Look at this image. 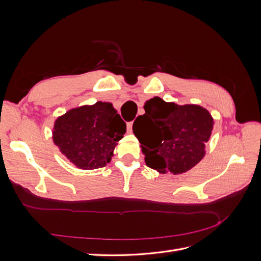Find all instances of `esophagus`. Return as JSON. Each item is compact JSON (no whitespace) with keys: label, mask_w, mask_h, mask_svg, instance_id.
I'll return each mask as SVG.
<instances>
[{"label":"esophagus","mask_w":261,"mask_h":261,"mask_svg":"<svg viewBox=\"0 0 261 261\" xmlns=\"http://www.w3.org/2000/svg\"><path fill=\"white\" fill-rule=\"evenodd\" d=\"M127 132H128V133H132V132H133V122H130V123L127 124Z\"/></svg>","instance_id":"obj_1"}]
</instances>
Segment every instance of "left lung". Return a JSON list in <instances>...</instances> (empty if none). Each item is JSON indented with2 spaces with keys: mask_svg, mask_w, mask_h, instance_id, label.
<instances>
[{
  "mask_svg": "<svg viewBox=\"0 0 261 261\" xmlns=\"http://www.w3.org/2000/svg\"><path fill=\"white\" fill-rule=\"evenodd\" d=\"M145 114L133 124L147 167L159 173L181 174L206 153L213 117L197 105L179 106L154 97L145 102Z\"/></svg>",
  "mask_w": 261,
  "mask_h": 261,
  "instance_id": "8db88e82",
  "label": "left lung"
}]
</instances>
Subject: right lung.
Returning <instances> with one entry per match:
<instances>
[{
    "label": "right lung",
    "mask_w": 261,
    "mask_h": 261,
    "mask_svg": "<svg viewBox=\"0 0 261 261\" xmlns=\"http://www.w3.org/2000/svg\"><path fill=\"white\" fill-rule=\"evenodd\" d=\"M126 133V124L110 102L70 109L54 122L52 139L77 169L94 170L110 163Z\"/></svg>",
    "instance_id": "1"
}]
</instances>
